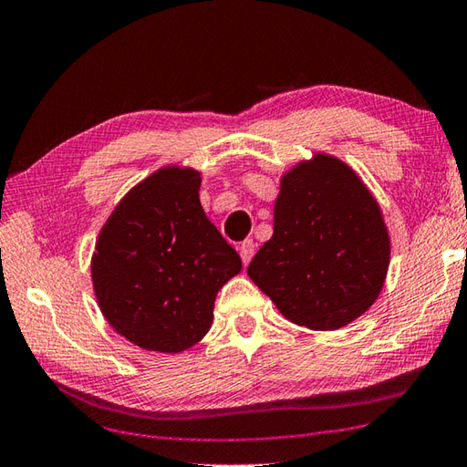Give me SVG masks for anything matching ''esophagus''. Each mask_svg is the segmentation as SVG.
<instances>
[{"label":"esophagus","mask_w":467,"mask_h":467,"mask_svg":"<svg viewBox=\"0 0 467 467\" xmlns=\"http://www.w3.org/2000/svg\"><path fill=\"white\" fill-rule=\"evenodd\" d=\"M254 252H256V244H254V240H244L240 244V256H242L244 264H248L252 260Z\"/></svg>","instance_id":"esophagus-1"}]
</instances>
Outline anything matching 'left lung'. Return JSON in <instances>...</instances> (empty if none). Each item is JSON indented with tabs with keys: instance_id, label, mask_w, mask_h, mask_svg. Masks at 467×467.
I'll return each instance as SVG.
<instances>
[{
	"instance_id": "left-lung-1",
	"label": "left lung",
	"mask_w": 467,
	"mask_h": 467,
	"mask_svg": "<svg viewBox=\"0 0 467 467\" xmlns=\"http://www.w3.org/2000/svg\"><path fill=\"white\" fill-rule=\"evenodd\" d=\"M389 260L374 197L349 166L317 156L283 177L275 234L250 262L248 276L286 319L331 331L376 301Z\"/></svg>"
}]
</instances>
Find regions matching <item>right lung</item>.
Instances as JSON below:
<instances>
[{"instance_id": "1", "label": "right lung", "mask_w": 467, "mask_h": 467, "mask_svg": "<svg viewBox=\"0 0 467 467\" xmlns=\"http://www.w3.org/2000/svg\"><path fill=\"white\" fill-rule=\"evenodd\" d=\"M199 172L162 169L121 199L93 254L101 313L119 336L152 351L189 349L213 319L217 290L242 258L199 203Z\"/></svg>"}]
</instances>
